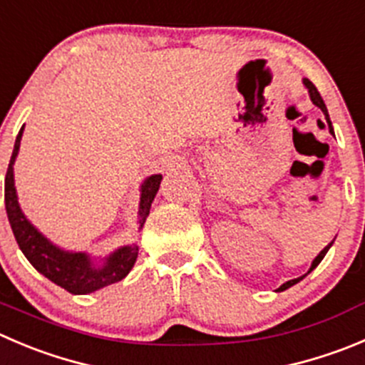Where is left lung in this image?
Returning a JSON list of instances; mask_svg holds the SVG:
<instances>
[{"instance_id":"obj_1","label":"left lung","mask_w":365,"mask_h":365,"mask_svg":"<svg viewBox=\"0 0 365 365\" xmlns=\"http://www.w3.org/2000/svg\"><path fill=\"white\" fill-rule=\"evenodd\" d=\"M304 86H307V88H308V93H310V98H312V102H314L315 103V106H317L319 107V109H321L322 110V113H324V116H326V121H328V125H329V133H331L333 134V127H331V121H329V116H328V109H326V106H324V102H322V98H321V95H319V91H317V88H315V86L314 84H312V82L310 81H308V78H304ZM331 244H333V242H331ZM331 244H329V245H326V247L324 249H322V251L321 252H319V256H317V258H315L314 259V263H312V267H310V270H308V272L307 274H310L312 272V270H314L315 269V267H317L319 265V263H321V259L322 258H324V256H326V252H328V249L329 247H331ZM307 274H304V276H307ZM304 276H301V277H296V279H290V281H287V283H283V284H281V287H279V289H277V290H279V292H283V290H287V289H290V287H292V284H296L297 283V281H301V279H303V277Z\"/></svg>"}]
</instances>
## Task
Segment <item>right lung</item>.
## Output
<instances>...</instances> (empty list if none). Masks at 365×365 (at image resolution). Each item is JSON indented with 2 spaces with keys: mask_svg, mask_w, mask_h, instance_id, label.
I'll return each instance as SVG.
<instances>
[{
  "mask_svg": "<svg viewBox=\"0 0 365 365\" xmlns=\"http://www.w3.org/2000/svg\"><path fill=\"white\" fill-rule=\"evenodd\" d=\"M21 127L19 134L16 138L12 158H10L9 170L5 177V207L9 215L10 227H12L14 237H16L17 245L23 251L30 263L39 270L43 276L53 281L55 284L68 290L69 294H89L95 290L103 289L107 284L118 283L123 279L130 269L134 267L138 258L136 245H127V247L118 249L116 252L109 256L103 263V267H93L91 259L84 252H66L55 247L53 244L30 224L24 215L21 213V207L17 204L16 188H14V161L19 152L21 136H23ZM163 175H150L141 186V202H140V225L143 227L148 213H150V204L158 193L159 185H161Z\"/></svg>",
  "mask_w": 365,
  "mask_h": 365,
  "instance_id": "add662e5",
  "label": "right lung"
}]
</instances>
